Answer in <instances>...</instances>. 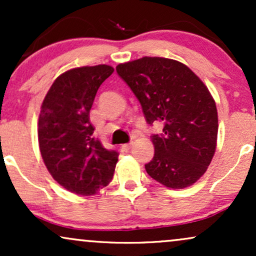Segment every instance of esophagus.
Instances as JSON below:
<instances>
[{"mask_svg": "<svg viewBox=\"0 0 256 256\" xmlns=\"http://www.w3.org/2000/svg\"><path fill=\"white\" fill-rule=\"evenodd\" d=\"M132 146H134V143H128V144H122V150H125V152H128V150H130V149L132 148Z\"/></svg>", "mask_w": 256, "mask_h": 256, "instance_id": "34e87169", "label": "esophagus"}]
</instances>
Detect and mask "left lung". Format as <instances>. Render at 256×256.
Wrapping results in <instances>:
<instances>
[{"mask_svg": "<svg viewBox=\"0 0 256 256\" xmlns=\"http://www.w3.org/2000/svg\"><path fill=\"white\" fill-rule=\"evenodd\" d=\"M116 72L140 102L148 124L164 125V134L152 136L155 154L146 173L171 189L196 183L212 161L218 138V112L208 88L172 58L144 56L119 64Z\"/></svg>", "mask_w": 256, "mask_h": 256, "instance_id": "left-lung-1", "label": "left lung"}]
</instances>
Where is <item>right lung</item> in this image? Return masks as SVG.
<instances>
[{
    "label": "right lung",
    "instance_id": "obj_1",
    "mask_svg": "<svg viewBox=\"0 0 256 256\" xmlns=\"http://www.w3.org/2000/svg\"><path fill=\"white\" fill-rule=\"evenodd\" d=\"M110 64L68 70L55 79L40 106L38 144L46 170L76 195H95L113 178L119 154L94 137L90 110Z\"/></svg>",
    "mask_w": 256,
    "mask_h": 256
}]
</instances>
